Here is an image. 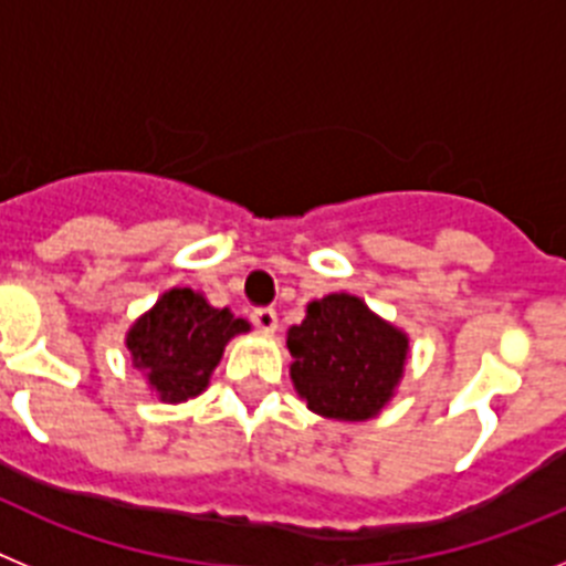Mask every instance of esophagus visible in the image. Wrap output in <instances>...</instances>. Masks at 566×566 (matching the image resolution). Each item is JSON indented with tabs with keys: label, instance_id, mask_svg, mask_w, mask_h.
Wrapping results in <instances>:
<instances>
[{
	"label": "esophagus",
	"instance_id": "esophagus-1",
	"mask_svg": "<svg viewBox=\"0 0 566 566\" xmlns=\"http://www.w3.org/2000/svg\"><path fill=\"white\" fill-rule=\"evenodd\" d=\"M249 317H252L254 326L263 328V332H274V328H277V312L269 306H254L252 312H249Z\"/></svg>",
	"mask_w": 566,
	"mask_h": 566
}]
</instances>
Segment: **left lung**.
I'll return each mask as SVG.
<instances>
[{
	"label": "left lung",
	"mask_w": 566,
	"mask_h": 566,
	"mask_svg": "<svg viewBox=\"0 0 566 566\" xmlns=\"http://www.w3.org/2000/svg\"><path fill=\"white\" fill-rule=\"evenodd\" d=\"M294 388L314 413L359 422L379 413L408 357V337L368 312L359 297L328 294L289 328Z\"/></svg>",
	"instance_id": "1"
}]
</instances>
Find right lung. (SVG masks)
I'll return each instance as SVG.
<instances>
[{"label": "right lung", "mask_w": 566, "mask_h": 566, "mask_svg": "<svg viewBox=\"0 0 566 566\" xmlns=\"http://www.w3.org/2000/svg\"><path fill=\"white\" fill-rule=\"evenodd\" d=\"M243 332L249 323L229 308H212L192 289H172L129 328L127 348L164 402H184L207 388L223 345Z\"/></svg>", "instance_id": "add662e5"}]
</instances>
